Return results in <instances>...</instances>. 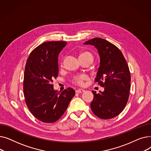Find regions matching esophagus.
Masks as SVG:
<instances>
[{
	"instance_id": "esophagus-1",
	"label": "esophagus",
	"mask_w": 151,
	"mask_h": 151,
	"mask_svg": "<svg viewBox=\"0 0 151 151\" xmlns=\"http://www.w3.org/2000/svg\"><path fill=\"white\" fill-rule=\"evenodd\" d=\"M85 91L84 89H77L76 90V93H83Z\"/></svg>"
}]
</instances>
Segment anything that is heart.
<instances>
[{
    "mask_svg": "<svg viewBox=\"0 0 151 151\" xmlns=\"http://www.w3.org/2000/svg\"><path fill=\"white\" fill-rule=\"evenodd\" d=\"M81 57H88L91 58L93 59V56L92 54L88 51H85L82 52L80 55V58ZM89 76L88 75H87L86 74H80V75H75L72 78V83L76 85L82 86L84 85V81L88 80Z\"/></svg>",
    "mask_w": 151,
    "mask_h": 151,
    "instance_id": "obj_1",
    "label": "heart"
}]
</instances>
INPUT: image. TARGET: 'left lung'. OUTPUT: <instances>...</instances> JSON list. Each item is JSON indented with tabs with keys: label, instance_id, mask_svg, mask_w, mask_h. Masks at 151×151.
I'll use <instances>...</instances> for the list:
<instances>
[{
	"label": "left lung",
	"instance_id": "obj_1",
	"mask_svg": "<svg viewBox=\"0 0 151 151\" xmlns=\"http://www.w3.org/2000/svg\"><path fill=\"white\" fill-rule=\"evenodd\" d=\"M84 44L98 50L100 62L95 82L105 88L99 93L92 91L91 109L102 119L115 117L124 110L129 97L131 76L127 63L120 50L105 39L94 38Z\"/></svg>",
	"mask_w": 151,
	"mask_h": 151
}]
</instances>
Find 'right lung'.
I'll return each mask as SVG.
<instances>
[{
  "label": "right lung",
  "mask_w": 151,
  "mask_h": 151,
  "mask_svg": "<svg viewBox=\"0 0 151 151\" xmlns=\"http://www.w3.org/2000/svg\"><path fill=\"white\" fill-rule=\"evenodd\" d=\"M66 42H46L32 51L27 60L23 81L24 96L30 113L38 120L53 123L64 114L75 96L73 89L61 93L53 89L59 74L58 55Z\"/></svg>",
  "instance_id": "obj_1"
}]
</instances>
